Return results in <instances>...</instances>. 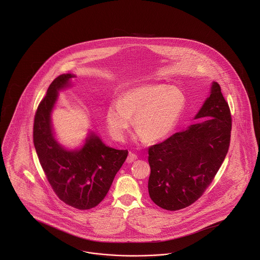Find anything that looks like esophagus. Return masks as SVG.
Returning <instances> with one entry per match:
<instances>
[{
  "label": "esophagus",
  "mask_w": 260,
  "mask_h": 260,
  "mask_svg": "<svg viewBox=\"0 0 260 260\" xmlns=\"http://www.w3.org/2000/svg\"><path fill=\"white\" fill-rule=\"evenodd\" d=\"M136 159H137V156H136V154L129 152V153H128V156H127V158H126V161H127V162H134V161H136Z\"/></svg>",
  "instance_id": "esophagus-1"
}]
</instances>
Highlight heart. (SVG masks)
Instances as JSON below:
<instances>
[{"label": "heart", "instance_id": "1", "mask_svg": "<svg viewBox=\"0 0 260 260\" xmlns=\"http://www.w3.org/2000/svg\"><path fill=\"white\" fill-rule=\"evenodd\" d=\"M185 98L174 87L149 85L124 91L108 107L106 124L110 136L124 140L131 118L137 129L136 140L157 142L173 132L184 109Z\"/></svg>", "mask_w": 260, "mask_h": 260}]
</instances>
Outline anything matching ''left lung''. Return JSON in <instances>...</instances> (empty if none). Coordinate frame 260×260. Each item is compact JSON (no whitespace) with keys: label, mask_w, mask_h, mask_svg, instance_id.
Masks as SVG:
<instances>
[{"label":"left lung","mask_w":260,"mask_h":260,"mask_svg":"<svg viewBox=\"0 0 260 260\" xmlns=\"http://www.w3.org/2000/svg\"><path fill=\"white\" fill-rule=\"evenodd\" d=\"M200 118L207 119L149 147V196L164 210H182L202 197L227 155L232 118L218 83L212 84Z\"/></svg>","instance_id":"obj_1"}]
</instances>
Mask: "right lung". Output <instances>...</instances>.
Listing matches in <instances>:
<instances>
[{"label": "right lung", "mask_w": 260, "mask_h": 260, "mask_svg": "<svg viewBox=\"0 0 260 260\" xmlns=\"http://www.w3.org/2000/svg\"><path fill=\"white\" fill-rule=\"evenodd\" d=\"M74 77L60 75L50 84L35 113L33 141L42 169L56 196L72 208L90 210L105 198L127 157V150L108 147L94 135L88 136L83 148L77 151H67L56 142L50 112L58 90Z\"/></svg>", "instance_id": "obj_1"}]
</instances>
